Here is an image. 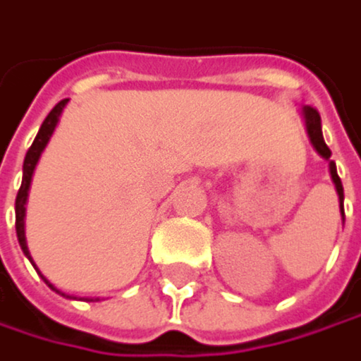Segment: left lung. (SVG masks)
<instances>
[{
	"label": "left lung",
	"instance_id": "left-lung-1",
	"mask_svg": "<svg viewBox=\"0 0 361 361\" xmlns=\"http://www.w3.org/2000/svg\"><path fill=\"white\" fill-rule=\"evenodd\" d=\"M302 116H305V124H307V133H309V139L313 143V147L317 149L319 156H324L326 160H330L332 152L330 147L326 145L324 141V135H322V118H319V111L311 105L302 107ZM330 175H332V182L336 186V195H338V201H341V212H343V201H345V195H343V184H341V177L336 173V164L334 160H330Z\"/></svg>",
	"mask_w": 361,
	"mask_h": 361
}]
</instances>
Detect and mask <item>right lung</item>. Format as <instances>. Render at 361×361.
Segmentation results:
<instances>
[{
    "label": "right lung",
    "mask_w": 361,
    "mask_h": 361,
    "mask_svg": "<svg viewBox=\"0 0 361 361\" xmlns=\"http://www.w3.org/2000/svg\"><path fill=\"white\" fill-rule=\"evenodd\" d=\"M65 105H67V99H63L61 103H56L54 107H52V111L46 116V120L42 122V126H39V130H37V135H35V139H33V143H31V147L27 149V156H25V162H23V184H20V188H18V195H16V205H14V212H16V237H18V243H20V250H23V254L31 260V254H29V247H27V239H25V205H27V197H29V186H31V177H33V171H35V164H37V160H39V156H42V152H44V147H46V143L50 141V137H52V133H54V126H56V122H59V118H61V114H63V109H65ZM31 264H33V260H31ZM35 267V264H33ZM39 273V271H37ZM42 275V273H39ZM42 279L48 283V288H52L54 292H59L44 275H42ZM61 296H65L63 292H59ZM69 298V296H67ZM92 300V298H90ZM94 300H99V298H94Z\"/></svg>",
    "instance_id": "add662e5"
}]
</instances>
